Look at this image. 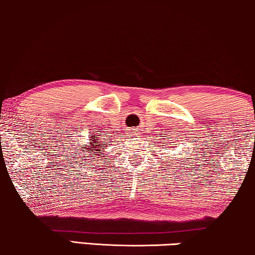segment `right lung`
Returning <instances> with one entry per match:
<instances>
[{
	"mask_svg": "<svg viewBox=\"0 0 255 255\" xmlns=\"http://www.w3.org/2000/svg\"><path fill=\"white\" fill-rule=\"evenodd\" d=\"M89 140H92V142H90V146H88V145H86V147H88V148H79L80 151H85V152H87V153H94V155H97V156H94L93 159H95V161H97V160H101V161H102V156H104V154H103V149H102V147H103V145H106L107 142L106 141H102V139H100L99 137H94V135H92V137L89 138ZM87 153H85V158H87V156H89V155H87ZM80 154H81V153H80ZM88 160V159H87Z\"/></svg>",
	"mask_w": 255,
	"mask_h": 255,
	"instance_id": "add662e5",
	"label": "right lung"
}]
</instances>
